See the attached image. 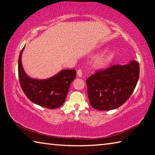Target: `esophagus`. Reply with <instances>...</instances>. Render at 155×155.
I'll return each instance as SVG.
<instances>
[{
	"instance_id": "esophagus-1",
	"label": "esophagus",
	"mask_w": 155,
	"mask_h": 155,
	"mask_svg": "<svg viewBox=\"0 0 155 155\" xmlns=\"http://www.w3.org/2000/svg\"><path fill=\"white\" fill-rule=\"evenodd\" d=\"M77 73V76H78V77H82V75H83L82 70H78Z\"/></svg>"
}]
</instances>
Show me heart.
<instances>
[{"label": "heart", "instance_id": "1", "mask_svg": "<svg viewBox=\"0 0 155 155\" xmlns=\"http://www.w3.org/2000/svg\"><path fill=\"white\" fill-rule=\"evenodd\" d=\"M114 51H111V50L107 51L96 57L95 59L94 60L93 63L94 67L96 68H98V69L105 68L111 62L112 60L114 59Z\"/></svg>", "mask_w": 155, "mask_h": 155}]
</instances>
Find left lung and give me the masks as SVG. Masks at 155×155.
I'll list each match as a JSON object with an SVG mask.
<instances>
[{
  "label": "left lung",
  "mask_w": 155,
  "mask_h": 155,
  "mask_svg": "<svg viewBox=\"0 0 155 155\" xmlns=\"http://www.w3.org/2000/svg\"><path fill=\"white\" fill-rule=\"evenodd\" d=\"M139 77L140 65L135 60L96 71L86 80L91 106L100 111L118 108L133 94Z\"/></svg>",
  "instance_id": "left-lung-1"
}]
</instances>
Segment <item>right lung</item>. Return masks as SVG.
<instances>
[{"instance_id":"add662e5","label":"right lung","mask_w":155,"mask_h":155,"mask_svg":"<svg viewBox=\"0 0 155 155\" xmlns=\"http://www.w3.org/2000/svg\"><path fill=\"white\" fill-rule=\"evenodd\" d=\"M18 59V77L22 90L27 98L36 104L48 109H56L64 103L70 83L76 77V70H63L48 79L31 78L25 72L21 57Z\"/></svg>"}]
</instances>
